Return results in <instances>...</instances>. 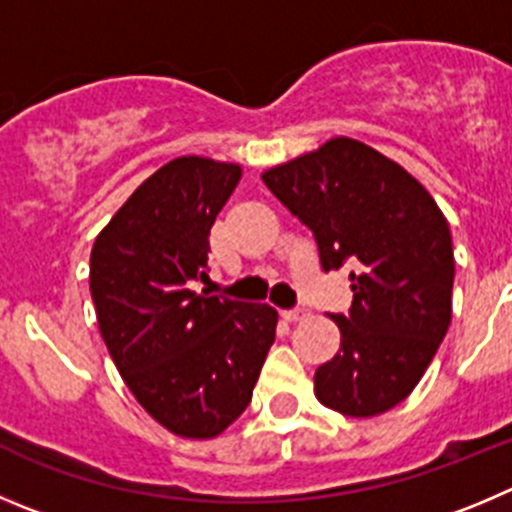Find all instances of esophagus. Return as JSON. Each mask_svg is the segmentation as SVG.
<instances>
[{
  "label": "esophagus",
  "instance_id": "1",
  "mask_svg": "<svg viewBox=\"0 0 512 512\" xmlns=\"http://www.w3.org/2000/svg\"><path fill=\"white\" fill-rule=\"evenodd\" d=\"M305 315H308V313H305L303 308H293V310H285V313H283V318H285V321L295 323V321H303Z\"/></svg>",
  "mask_w": 512,
  "mask_h": 512
}]
</instances>
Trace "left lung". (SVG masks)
Masks as SVG:
<instances>
[{"label": "left lung", "mask_w": 512, "mask_h": 512, "mask_svg": "<svg viewBox=\"0 0 512 512\" xmlns=\"http://www.w3.org/2000/svg\"><path fill=\"white\" fill-rule=\"evenodd\" d=\"M262 181L313 232L323 270L356 267L351 310L333 315L341 348L315 371V396L346 417L389 412L450 328V224L412 174L353 138H331Z\"/></svg>", "instance_id": "1"}]
</instances>
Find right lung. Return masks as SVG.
I'll use <instances>...</instances> for the list:
<instances>
[{
	"instance_id": "add662e5",
	"label": "right lung",
	"mask_w": 512,
	"mask_h": 512,
	"mask_svg": "<svg viewBox=\"0 0 512 512\" xmlns=\"http://www.w3.org/2000/svg\"><path fill=\"white\" fill-rule=\"evenodd\" d=\"M240 176L237 164L202 156L169 161L90 252V295L113 364L179 437H217L240 417L275 341V308L194 290L209 270V229Z\"/></svg>"
}]
</instances>
